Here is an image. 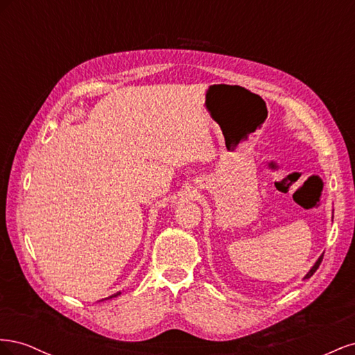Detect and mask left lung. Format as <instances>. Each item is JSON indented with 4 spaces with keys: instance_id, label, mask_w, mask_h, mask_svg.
I'll list each match as a JSON object with an SVG mask.
<instances>
[{
    "instance_id": "obj_1",
    "label": "left lung",
    "mask_w": 355,
    "mask_h": 355,
    "mask_svg": "<svg viewBox=\"0 0 355 355\" xmlns=\"http://www.w3.org/2000/svg\"><path fill=\"white\" fill-rule=\"evenodd\" d=\"M321 261H323V254H321L320 257H318V259H317V262L314 263V266L313 268H311V270H309V272L304 277V278H309V277H313L314 275V272L318 270V266H320V263H321Z\"/></svg>"
}]
</instances>
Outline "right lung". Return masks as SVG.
Returning a JSON list of instances; mask_svg holds the SVG:
<instances>
[{
    "instance_id": "1",
    "label": "right lung",
    "mask_w": 355,
    "mask_h": 355,
    "mask_svg": "<svg viewBox=\"0 0 355 355\" xmlns=\"http://www.w3.org/2000/svg\"><path fill=\"white\" fill-rule=\"evenodd\" d=\"M118 295H121V292H116V293H114L112 296H110V297H106V299H112V297H115V296H118ZM103 300V299H102Z\"/></svg>"
}]
</instances>
